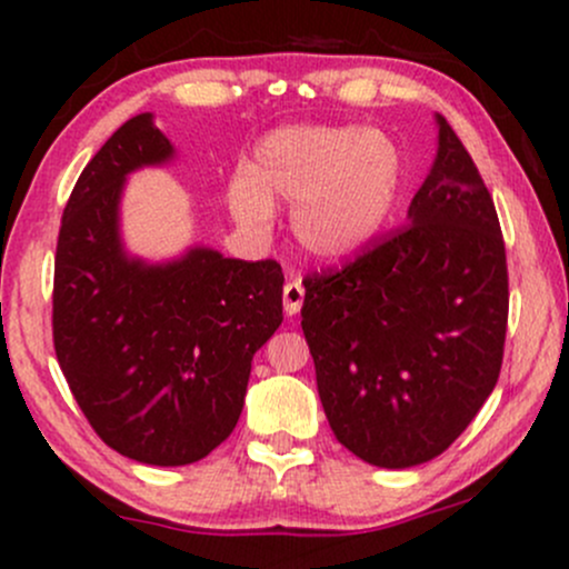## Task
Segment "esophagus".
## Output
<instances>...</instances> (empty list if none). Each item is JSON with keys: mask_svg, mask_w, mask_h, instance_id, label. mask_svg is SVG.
I'll list each match as a JSON object with an SVG mask.
<instances>
[{"mask_svg": "<svg viewBox=\"0 0 569 569\" xmlns=\"http://www.w3.org/2000/svg\"><path fill=\"white\" fill-rule=\"evenodd\" d=\"M302 302H305L302 280L291 278L289 283L283 286V310H286V316H297V312L302 310Z\"/></svg>", "mask_w": 569, "mask_h": 569, "instance_id": "34e87169", "label": "esophagus"}]
</instances>
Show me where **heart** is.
<instances>
[{
    "mask_svg": "<svg viewBox=\"0 0 569 569\" xmlns=\"http://www.w3.org/2000/svg\"><path fill=\"white\" fill-rule=\"evenodd\" d=\"M396 141L352 126H286L267 133L253 168L232 176L227 200L248 232L262 234L276 202L291 206L293 238L318 259H342L375 238L401 187Z\"/></svg>",
    "mask_w": 569,
    "mask_h": 569,
    "instance_id": "1",
    "label": "heart"
}]
</instances>
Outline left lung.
Returning a JSON list of instances; mask_svg holds the SVG:
<instances>
[{
    "instance_id": "obj_1",
    "label": "left lung",
    "mask_w": 569,
    "mask_h": 569,
    "mask_svg": "<svg viewBox=\"0 0 569 569\" xmlns=\"http://www.w3.org/2000/svg\"><path fill=\"white\" fill-rule=\"evenodd\" d=\"M439 154L407 224L310 272L302 331L337 441L380 468L433 460L492 393L508 264L479 168L439 114Z\"/></svg>"
}]
</instances>
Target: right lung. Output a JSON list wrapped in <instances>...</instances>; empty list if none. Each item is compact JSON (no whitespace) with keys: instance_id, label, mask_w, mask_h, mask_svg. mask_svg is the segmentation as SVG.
Segmentation results:
<instances>
[{"instance_id":"1","label":"right lung","mask_w":569,"mask_h":569,"mask_svg":"<svg viewBox=\"0 0 569 569\" xmlns=\"http://www.w3.org/2000/svg\"><path fill=\"white\" fill-rule=\"evenodd\" d=\"M171 154L152 114L130 117L77 179L56 248L53 345L71 396L98 439L147 466L198 462L232 433L253 352L283 321L276 259L122 253V181Z\"/></svg>"}]
</instances>
